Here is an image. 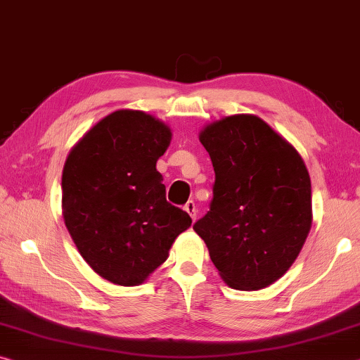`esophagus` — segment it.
<instances>
[{"label":"esophagus","instance_id":"34e87169","mask_svg":"<svg viewBox=\"0 0 360 360\" xmlns=\"http://www.w3.org/2000/svg\"><path fill=\"white\" fill-rule=\"evenodd\" d=\"M184 210L189 213V216L192 218V221H195L197 218V208H195V202L193 200H189L186 205H184Z\"/></svg>","mask_w":360,"mask_h":360}]
</instances>
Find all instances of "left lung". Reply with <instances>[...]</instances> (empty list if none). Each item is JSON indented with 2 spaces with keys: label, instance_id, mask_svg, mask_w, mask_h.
Masks as SVG:
<instances>
[{
  "label": "left lung",
  "instance_id": "obj_1",
  "mask_svg": "<svg viewBox=\"0 0 360 360\" xmlns=\"http://www.w3.org/2000/svg\"><path fill=\"white\" fill-rule=\"evenodd\" d=\"M214 168L213 198L193 224L227 285L261 290L282 277L311 229L303 158L255 115H232L200 133Z\"/></svg>",
  "mask_w": 360,
  "mask_h": 360
}]
</instances>
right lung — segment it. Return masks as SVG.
<instances>
[{
	"instance_id": "obj_1",
	"label": "right lung",
	"mask_w": 360,
	"mask_h": 360,
	"mask_svg": "<svg viewBox=\"0 0 360 360\" xmlns=\"http://www.w3.org/2000/svg\"><path fill=\"white\" fill-rule=\"evenodd\" d=\"M167 124L117 110L68 153L62 210L79 255L105 281L133 287L163 264L191 216L167 202L155 165L168 149Z\"/></svg>"
}]
</instances>
